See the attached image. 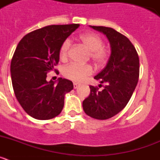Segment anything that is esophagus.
Returning a JSON list of instances; mask_svg holds the SVG:
<instances>
[{
    "label": "esophagus",
    "mask_w": 160,
    "mask_h": 160,
    "mask_svg": "<svg viewBox=\"0 0 160 160\" xmlns=\"http://www.w3.org/2000/svg\"><path fill=\"white\" fill-rule=\"evenodd\" d=\"M78 87V83L77 82H73V88L77 89Z\"/></svg>",
    "instance_id": "34e87169"
}]
</instances>
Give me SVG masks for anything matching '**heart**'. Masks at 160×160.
<instances>
[{"label":"heart","instance_id":"b5f03b06","mask_svg":"<svg viewBox=\"0 0 160 160\" xmlns=\"http://www.w3.org/2000/svg\"><path fill=\"white\" fill-rule=\"evenodd\" d=\"M79 40L90 51V57L98 64L106 62L108 58L109 52L103 48V41L101 38L94 32H86L80 35ZM71 42L70 39H66L61 45L59 49V57L62 60L67 58L70 51ZM93 72V68L90 65H80L78 63H70L65 66L63 74L67 78L75 82H81Z\"/></svg>","mask_w":160,"mask_h":160}]
</instances>
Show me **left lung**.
Returning a JSON list of instances; mask_svg holds the SVG:
<instances>
[{
    "mask_svg": "<svg viewBox=\"0 0 160 160\" xmlns=\"http://www.w3.org/2000/svg\"><path fill=\"white\" fill-rule=\"evenodd\" d=\"M90 26L106 35L111 55L105 68L94 77L107 85L102 90L90 86V95L82 102V107L91 118L108 119L122 111L132 96L139 75V59L127 37L112 28Z\"/></svg>",
    "mask_w": 160,
    "mask_h": 160,
    "instance_id": "left-lung-1",
    "label": "left lung"
}]
</instances>
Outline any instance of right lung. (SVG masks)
<instances>
[{
	"instance_id": "obj_1",
	"label": "right lung",
	"mask_w": 160,
	"mask_h": 160,
	"mask_svg": "<svg viewBox=\"0 0 160 160\" xmlns=\"http://www.w3.org/2000/svg\"><path fill=\"white\" fill-rule=\"evenodd\" d=\"M79 25H48L29 32L18 43L11 61L12 88L20 105L32 118L51 119L62 111L73 82L62 78L57 82H48L46 77L58 63L62 43Z\"/></svg>"
}]
</instances>
